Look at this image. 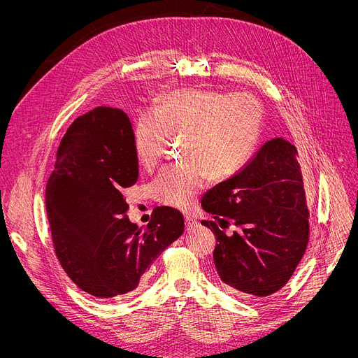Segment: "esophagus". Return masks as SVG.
Masks as SVG:
<instances>
[{"mask_svg":"<svg viewBox=\"0 0 358 358\" xmlns=\"http://www.w3.org/2000/svg\"><path fill=\"white\" fill-rule=\"evenodd\" d=\"M196 227H197V220L194 217H192V216H185V228H187V231H192Z\"/></svg>","mask_w":358,"mask_h":358,"instance_id":"esophagus-1","label":"esophagus"}]
</instances>
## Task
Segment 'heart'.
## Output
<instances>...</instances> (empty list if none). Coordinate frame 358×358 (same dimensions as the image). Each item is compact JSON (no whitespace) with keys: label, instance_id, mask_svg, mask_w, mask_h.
I'll return each mask as SVG.
<instances>
[{"label":"heart","instance_id":"1","mask_svg":"<svg viewBox=\"0 0 358 358\" xmlns=\"http://www.w3.org/2000/svg\"><path fill=\"white\" fill-rule=\"evenodd\" d=\"M262 108L250 94L176 90L165 94L155 111H142L134 129L139 164L152 169L168 136H182L180 152L187 162L162 169L152 182L161 204L189 209L208 181L227 180L248 162L259 142Z\"/></svg>","mask_w":358,"mask_h":358}]
</instances>
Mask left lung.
Here are the masks:
<instances>
[{"label": "left lung", "instance_id": "obj_1", "mask_svg": "<svg viewBox=\"0 0 358 358\" xmlns=\"http://www.w3.org/2000/svg\"><path fill=\"white\" fill-rule=\"evenodd\" d=\"M294 145L275 138L234 177L206 193L203 220L216 236L217 275L236 294L268 296L283 287L302 259L309 239V212ZM229 221L241 228L222 232Z\"/></svg>", "mask_w": 358, "mask_h": 358}]
</instances>
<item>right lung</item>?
Instances as JSON below:
<instances>
[{"instance_id": "add662e5", "label": "right lung", "mask_w": 358, "mask_h": 358, "mask_svg": "<svg viewBox=\"0 0 358 358\" xmlns=\"http://www.w3.org/2000/svg\"><path fill=\"white\" fill-rule=\"evenodd\" d=\"M138 176L134 127L123 110L96 107L69 126L48 180L46 213L62 268L91 296L134 292L184 232L173 208H157L143 232L129 220L123 193Z\"/></svg>"}]
</instances>
